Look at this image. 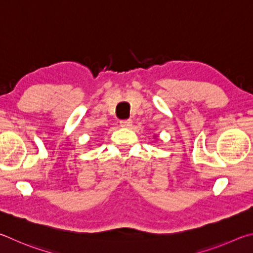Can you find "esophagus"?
<instances>
[{"label":"esophagus","instance_id":"1","mask_svg":"<svg viewBox=\"0 0 253 253\" xmlns=\"http://www.w3.org/2000/svg\"><path fill=\"white\" fill-rule=\"evenodd\" d=\"M120 126H121L122 127H126V129H127V127H130L132 126V121H131V120H123V121L120 122Z\"/></svg>","mask_w":253,"mask_h":253}]
</instances>
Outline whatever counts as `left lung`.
Returning <instances> with one entry per match:
<instances>
[{
    "mask_svg": "<svg viewBox=\"0 0 253 253\" xmlns=\"http://www.w3.org/2000/svg\"><path fill=\"white\" fill-rule=\"evenodd\" d=\"M154 136H156V135H154Z\"/></svg>",
    "mask_w": 253,
    "mask_h": 253,
    "instance_id": "obj_1",
    "label": "left lung"
}]
</instances>
